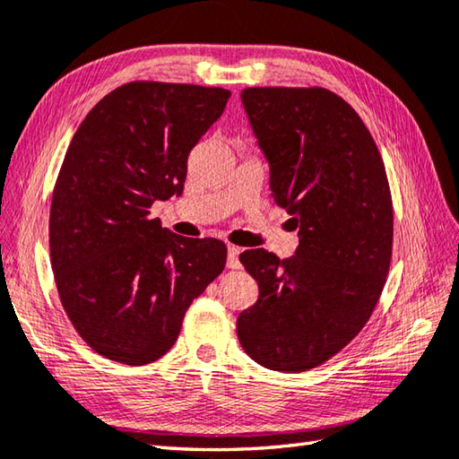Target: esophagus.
I'll return each mask as SVG.
<instances>
[{
  "label": "esophagus",
  "instance_id": "1",
  "mask_svg": "<svg viewBox=\"0 0 459 459\" xmlns=\"http://www.w3.org/2000/svg\"><path fill=\"white\" fill-rule=\"evenodd\" d=\"M229 250V258H227V264L229 268H237L240 263H238V255H240V248L235 247V245H229L227 247Z\"/></svg>",
  "mask_w": 459,
  "mask_h": 459
}]
</instances>
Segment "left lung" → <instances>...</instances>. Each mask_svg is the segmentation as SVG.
Wrapping results in <instances>:
<instances>
[{
    "label": "left lung",
    "instance_id": "1",
    "mask_svg": "<svg viewBox=\"0 0 459 459\" xmlns=\"http://www.w3.org/2000/svg\"><path fill=\"white\" fill-rule=\"evenodd\" d=\"M240 97L300 242L289 258L240 255L258 300L237 334L260 366L304 372L352 342L380 300L394 240L388 177L360 115L328 89L248 87Z\"/></svg>",
    "mask_w": 459,
    "mask_h": 459
}]
</instances>
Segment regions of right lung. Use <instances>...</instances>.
<instances>
[{"label":"right lung","instance_id":"obj_1","mask_svg":"<svg viewBox=\"0 0 459 459\" xmlns=\"http://www.w3.org/2000/svg\"><path fill=\"white\" fill-rule=\"evenodd\" d=\"M229 97L222 87L131 81L69 143L51 196V268L69 322L107 360H159L224 271L222 240L178 237L149 206L183 193L188 152Z\"/></svg>","mask_w":459,"mask_h":459}]
</instances>
